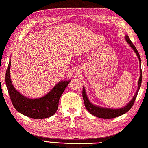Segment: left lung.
Listing matches in <instances>:
<instances>
[{"label": "left lung", "mask_w": 148, "mask_h": 148, "mask_svg": "<svg viewBox=\"0 0 148 148\" xmlns=\"http://www.w3.org/2000/svg\"><path fill=\"white\" fill-rule=\"evenodd\" d=\"M126 40L127 41V42L130 44L131 47L133 48V49L134 50V51L136 53V55H137V57L139 59V62H140V78H139V80H138L137 91H136L135 96L133 97L132 100H131V101L129 102V104H128L127 106H126L122 108L121 109L113 110V109H108V108L97 107V106H94L89 101L87 95H86L84 88H83L82 97H83L85 107L86 109H87V110L89 111V112L91 114V115L95 116H97V117L102 118V119H113V118L117 117V116H119L122 115H124V113H127V111L132 108V106L135 103L136 97H137L138 92L139 89H140V88L141 83H142V69H141L140 57V55H139L138 52L137 51V49H136L135 46H134V44H133L132 42L131 41L129 37H128L127 35L126 36Z\"/></svg>", "instance_id": "obj_1"}]
</instances>
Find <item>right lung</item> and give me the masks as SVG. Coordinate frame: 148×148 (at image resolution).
Returning a JSON list of instances; mask_svg holds the SVG:
<instances>
[{
  "label": "right lung",
  "mask_w": 148,
  "mask_h": 148,
  "mask_svg": "<svg viewBox=\"0 0 148 148\" xmlns=\"http://www.w3.org/2000/svg\"><path fill=\"white\" fill-rule=\"evenodd\" d=\"M11 61L5 72V84L11 100L16 111L22 115L33 119H46L57 112L58 101L69 81H61L46 95L40 99H30L16 91L10 79Z\"/></svg>",
  "instance_id": "add662e5"
}]
</instances>
